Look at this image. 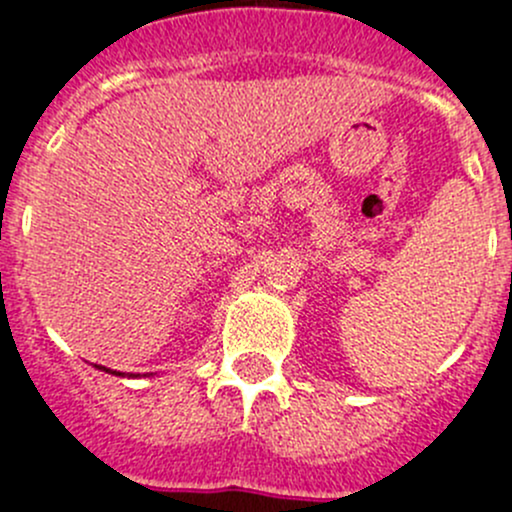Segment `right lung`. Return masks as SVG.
<instances>
[{
    "label": "right lung",
    "instance_id": "right-lung-1",
    "mask_svg": "<svg viewBox=\"0 0 512 512\" xmlns=\"http://www.w3.org/2000/svg\"><path fill=\"white\" fill-rule=\"evenodd\" d=\"M99 368V371H106V373H111V376H124V373H119V371H111V368H106V366H96Z\"/></svg>",
    "mask_w": 512,
    "mask_h": 512
}]
</instances>
